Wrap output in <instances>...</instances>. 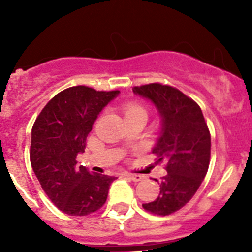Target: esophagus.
I'll use <instances>...</instances> for the list:
<instances>
[{
	"label": "esophagus",
	"instance_id": "34e87169",
	"mask_svg": "<svg viewBox=\"0 0 252 252\" xmlns=\"http://www.w3.org/2000/svg\"><path fill=\"white\" fill-rule=\"evenodd\" d=\"M123 175H124V177L129 178V179H130V180H133V182H140V180L142 179V177H141V175H139V174H130V173H124Z\"/></svg>",
	"mask_w": 252,
	"mask_h": 252
}]
</instances>
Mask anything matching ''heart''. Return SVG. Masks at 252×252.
Returning a JSON list of instances; mask_svg holds the SVG:
<instances>
[{
  "instance_id": "1",
  "label": "heart",
  "mask_w": 252,
  "mask_h": 252,
  "mask_svg": "<svg viewBox=\"0 0 252 252\" xmlns=\"http://www.w3.org/2000/svg\"><path fill=\"white\" fill-rule=\"evenodd\" d=\"M126 116H130V114H138V113H144L146 114V110L140 105H136V103H129L126 106Z\"/></svg>"
}]
</instances>
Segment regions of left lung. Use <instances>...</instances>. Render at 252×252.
<instances>
[{
	"mask_svg": "<svg viewBox=\"0 0 252 252\" xmlns=\"http://www.w3.org/2000/svg\"><path fill=\"white\" fill-rule=\"evenodd\" d=\"M133 93L149 100L161 117L152 154L157 156L156 163L167 162L158 197L142 207L155 215H171L192 199L205 179L210 164V131L199 105L178 89L155 83L135 86Z\"/></svg>",
	"mask_w": 252,
	"mask_h": 252,
	"instance_id": "1",
	"label": "left lung"
}]
</instances>
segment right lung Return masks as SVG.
<instances>
[{"label": "right lung", "mask_w": 252, "mask_h": 252, "mask_svg": "<svg viewBox=\"0 0 252 252\" xmlns=\"http://www.w3.org/2000/svg\"><path fill=\"white\" fill-rule=\"evenodd\" d=\"M119 91L72 86L44 107L32 130L30 162L42 189L56 207L70 216H86L102 207L116 177L77 167L86 138L100 112Z\"/></svg>", "instance_id": "right-lung-1"}]
</instances>
